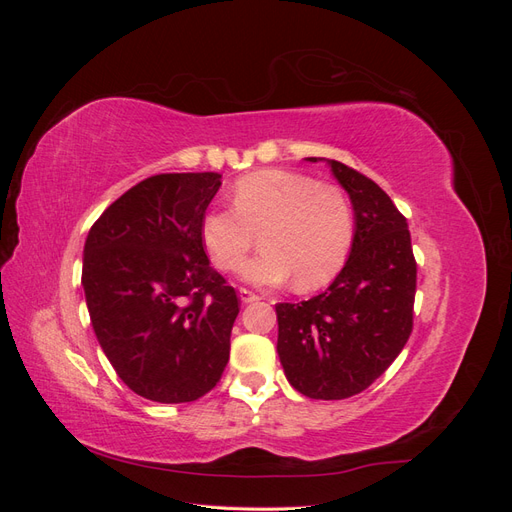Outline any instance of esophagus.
<instances>
[{
	"instance_id": "34e87169",
	"label": "esophagus",
	"mask_w": 512,
	"mask_h": 512,
	"mask_svg": "<svg viewBox=\"0 0 512 512\" xmlns=\"http://www.w3.org/2000/svg\"><path fill=\"white\" fill-rule=\"evenodd\" d=\"M239 297L243 303H254V301H260V294H256L254 290H247V288H241L239 290Z\"/></svg>"
}]
</instances>
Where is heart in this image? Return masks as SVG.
<instances>
[{"label": "heart", "instance_id": "1", "mask_svg": "<svg viewBox=\"0 0 512 512\" xmlns=\"http://www.w3.org/2000/svg\"><path fill=\"white\" fill-rule=\"evenodd\" d=\"M260 232L262 250L243 269L258 286L286 284L314 290L344 267L354 237L348 194L292 170H256L232 188V209H209L200 239L213 265L232 273L243 267Z\"/></svg>", "mask_w": 512, "mask_h": 512}]
</instances>
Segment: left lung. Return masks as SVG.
Segmentation results:
<instances>
[{
    "label": "left lung",
    "instance_id": "obj_1",
    "mask_svg": "<svg viewBox=\"0 0 512 512\" xmlns=\"http://www.w3.org/2000/svg\"><path fill=\"white\" fill-rule=\"evenodd\" d=\"M327 164L354 209L350 256L318 297L275 305L277 354L288 382L305 397L346 399L365 391L404 350L416 260L408 222L389 194L359 170Z\"/></svg>",
    "mask_w": 512,
    "mask_h": 512
}]
</instances>
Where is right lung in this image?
Instances as JSON below:
<instances>
[{
	"instance_id": "add662e5",
	"label": "right lung",
	"mask_w": 512,
	"mask_h": 512,
	"mask_svg": "<svg viewBox=\"0 0 512 512\" xmlns=\"http://www.w3.org/2000/svg\"><path fill=\"white\" fill-rule=\"evenodd\" d=\"M218 173H166L136 183L91 226L83 288L91 327L123 384L185 404L220 382L239 314L209 265L200 222Z\"/></svg>"
}]
</instances>
